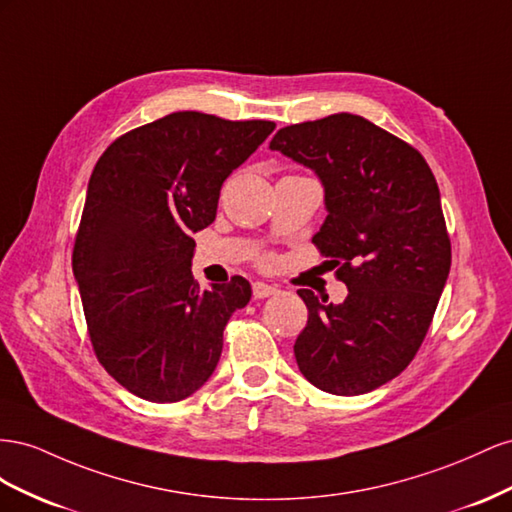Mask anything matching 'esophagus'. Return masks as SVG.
Here are the masks:
<instances>
[{
  "label": "esophagus",
  "instance_id": "1",
  "mask_svg": "<svg viewBox=\"0 0 512 512\" xmlns=\"http://www.w3.org/2000/svg\"><path fill=\"white\" fill-rule=\"evenodd\" d=\"M279 294V289H276L274 285H268V283H253V296L255 298H268V296H274Z\"/></svg>",
  "mask_w": 512,
  "mask_h": 512
}]
</instances>
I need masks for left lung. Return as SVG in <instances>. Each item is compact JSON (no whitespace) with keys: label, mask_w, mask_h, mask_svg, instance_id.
<instances>
[{"label":"left lung","mask_w":512,"mask_h":512,"mask_svg":"<svg viewBox=\"0 0 512 512\" xmlns=\"http://www.w3.org/2000/svg\"><path fill=\"white\" fill-rule=\"evenodd\" d=\"M270 150L311 169L326 221L313 236L347 285L341 304L298 289L309 309L294 354L313 386L371 392L416 356L450 272L440 188L418 150L354 113L285 126Z\"/></svg>","instance_id":"left-lung-1"}]
</instances>
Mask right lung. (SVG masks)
<instances>
[{
	"mask_svg": "<svg viewBox=\"0 0 512 512\" xmlns=\"http://www.w3.org/2000/svg\"><path fill=\"white\" fill-rule=\"evenodd\" d=\"M274 128L178 111L98 158L72 272L100 364L145 401L175 403L206 384L229 317L251 300L242 276L199 287L193 233L214 223L223 182Z\"/></svg>",
	"mask_w": 512,
	"mask_h": 512,
	"instance_id": "add662e5",
	"label": "right lung"
}]
</instances>
